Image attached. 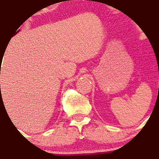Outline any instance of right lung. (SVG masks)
I'll return each mask as SVG.
<instances>
[{
    "mask_svg": "<svg viewBox=\"0 0 159 159\" xmlns=\"http://www.w3.org/2000/svg\"><path fill=\"white\" fill-rule=\"evenodd\" d=\"M1 62H2V60H1ZM1 86V85H0Z\"/></svg>",
    "mask_w": 159,
    "mask_h": 159,
    "instance_id": "add662e5",
    "label": "right lung"
}]
</instances>
